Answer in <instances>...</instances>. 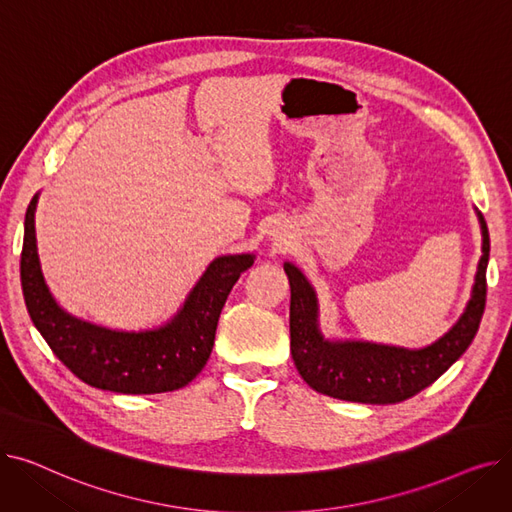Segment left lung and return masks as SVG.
I'll use <instances>...</instances> for the list:
<instances>
[{"instance_id": "1", "label": "left lung", "mask_w": 512, "mask_h": 512, "mask_svg": "<svg viewBox=\"0 0 512 512\" xmlns=\"http://www.w3.org/2000/svg\"><path fill=\"white\" fill-rule=\"evenodd\" d=\"M481 259L465 313L434 344L417 351L363 340H326L317 321V297L297 265L284 263L290 282V353L301 378L332 398L365 405H394L432 386L473 342L486 309L490 234L483 215Z\"/></svg>"}]
</instances>
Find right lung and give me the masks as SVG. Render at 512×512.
I'll return each mask as SVG.
<instances>
[{
	"mask_svg": "<svg viewBox=\"0 0 512 512\" xmlns=\"http://www.w3.org/2000/svg\"><path fill=\"white\" fill-rule=\"evenodd\" d=\"M33 197L24 218L20 280L35 328L78 380L120 394L172 392L193 382L205 367L218 319L240 274L255 255L213 259L180 311L166 326L145 332L107 330L66 313L45 284L37 255Z\"/></svg>",
	"mask_w": 512,
	"mask_h": 512,
	"instance_id": "1",
	"label": "right lung"
}]
</instances>
